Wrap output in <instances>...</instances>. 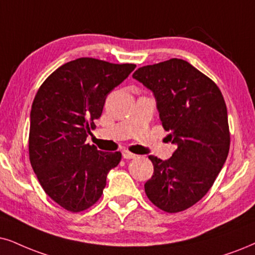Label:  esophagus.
I'll return each instance as SVG.
<instances>
[{
  "label": "esophagus",
  "instance_id": "esophagus-1",
  "mask_svg": "<svg viewBox=\"0 0 255 255\" xmlns=\"http://www.w3.org/2000/svg\"><path fill=\"white\" fill-rule=\"evenodd\" d=\"M122 156H124L125 159H135V157H136V155H135V154L130 153V151H128V150H126V149L122 150Z\"/></svg>",
  "mask_w": 255,
  "mask_h": 255
}]
</instances>
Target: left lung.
Masks as SVG:
<instances>
[{
    "label": "left lung",
    "instance_id": "obj_1",
    "mask_svg": "<svg viewBox=\"0 0 255 255\" xmlns=\"http://www.w3.org/2000/svg\"><path fill=\"white\" fill-rule=\"evenodd\" d=\"M154 94L167 137L176 146L168 160L150 155L148 199L168 213L185 211L209 191L230 151L227 108L220 89L181 59L144 66L133 74Z\"/></svg>",
    "mask_w": 255,
    "mask_h": 255
}]
</instances>
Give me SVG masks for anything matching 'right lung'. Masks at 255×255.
Instances as JSON below:
<instances>
[{
	"label": "right lung",
	"mask_w": 255,
	"mask_h": 255,
	"mask_svg": "<svg viewBox=\"0 0 255 255\" xmlns=\"http://www.w3.org/2000/svg\"><path fill=\"white\" fill-rule=\"evenodd\" d=\"M135 64L81 57L51 73L35 95L30 112L29 159L42 188L67 211L81 212L101 198L120 151L86 142L106 98Z\"/></svg>",
	"instance_id": "right-lung-1"
}]
</instances>
